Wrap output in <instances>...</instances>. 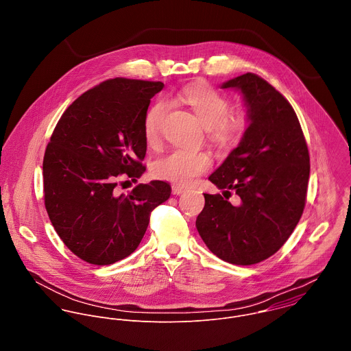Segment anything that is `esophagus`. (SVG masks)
I'll use <instances>...</instances> for the list:
<instances>
[{
	"label": "esophagus",
	"mask_w": 351,
	"mask_h": 351,
	"mask_svg": "<svg viewBox=\"0 0 351 351\" xmlns=\"http://www.w3.org/2000/svg\"><path fill=\"white\" fill-rule=\"evenodd\" d=\"M186 191V188L185 186H181V185H173L171 186V192H173V195H182L184 192Z\"/></svg>",
	"instance_id": "1"
}]
</instances>
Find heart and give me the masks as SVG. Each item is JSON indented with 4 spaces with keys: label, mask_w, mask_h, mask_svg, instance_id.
<instances>
[{
    "label": "heart",
    "mask_w": 351,
    "mask_h": 351,
    "mask_svg": "<svg viewBox=\"0 0 351 351\" xmlns=\"http://www.w3.org/2000/svg\"><path fill=\"white\" fill-rule=\"evenodd\" d=\"M181 99L200 119L204 128L208 130L209 142L217 149L227 150L234 147L249 125L247 113L242 110L230 113V100L205 84L186 86L181 92ZM167 110L169 104L166 101H158L146 114L145 138L150 146H156L160 142L162 123ZM210 167L212 158L208 154L177 149L155 160L154 173L158 178L189 185Z\"/></svg>",
    "instance_id": "heart-1"
}]
</instances>
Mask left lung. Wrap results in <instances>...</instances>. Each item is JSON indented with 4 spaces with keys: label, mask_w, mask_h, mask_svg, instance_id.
I'll list each match as a JSON object with an SVG mask.
<instances>
[{
    "label": "left lung",
    "mask_w": 351,
    "mask_h": 351,
    "mask_svg": "<svg viewBox=\"0 0 351 351\" xmlns=\"http://www.w3.org/2000/svg\"><path fill=\"white\" fill-rule=\"evenodd\" d=\"M243 95L249 127L237 149L210 176L224 193H204L196 227L206 247L234 265H254L280 250L300 220L309 178V152L296 112L256 74L246 73L221 85Z\"/></svg>",
    "instance_id": "8db88e82"
}]
</instances>
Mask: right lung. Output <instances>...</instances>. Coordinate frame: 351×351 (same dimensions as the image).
<instances>
[{"label": "right lung", "mask_w": 351, "mask_h": 351, "mask_svg": "<svg viewBox=\"0 0 351 351\" xmlns=\"http://www.w3.org/2000/svg\"><path fill=\"white\" fill-rule=\"evenodd\" d=\"M162 82L113 78L89 89L59 119L43 159L45 205L67 246L92 265H110L139 246L151 210L170 197L165 181L117 195V177L136 181L147 142L145 119Z\"/></svg>", "instance_id": "right-lung-1"}]
</instances>
